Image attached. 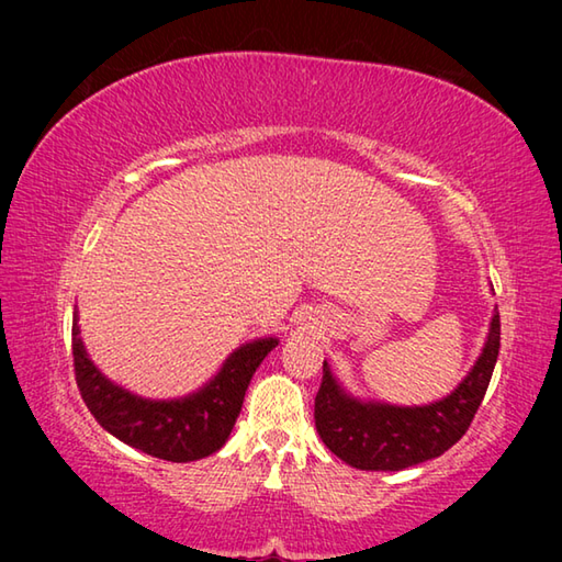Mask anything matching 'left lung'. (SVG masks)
<instances>
[{
    "mask_svg": "<svg viewBox=\"0 0 562 562\" xmlns=\"http://www.w3.org/2000/svg\"><path fill=\"white\" fill-rule=\"evenodd\" d=\"M499 352V314L479 362L451 396L420 408L384 403H360L336 384L324 362L316 393L314 420L324 445L338 459L360 471H403L408 465L441 457L471 427L491 384Z\"/></svg>",
    "mask_w": 562,
    "mask_h": 562,
    "instance_id": "8db88e82",
    "label": "left lung"
}]
</instances>
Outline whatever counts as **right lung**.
<instances>
[{
    "label": "right lung",
    "instance_id": "1",
    "mask_svg": "<svg viewBox=\"0 0 562 562\" xmlns=\"http://www.w3.org/2000/svg\"><path fill=\"white\" fill-rule=\"evenodd\" d=\"M75 379L83 403L103 429L125 445L164 461H198L222 449L241 413L246 389L258 364L278 345L254 340L224 362L210 384L181 401H145L105 379L83 350L79 326H71Z\"/></svg>",
    "mask_w": 562,
    "mask_h": 562
}]
</instances>
